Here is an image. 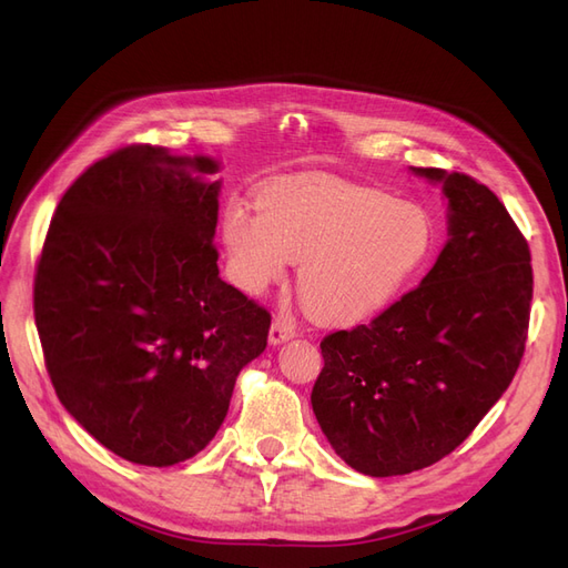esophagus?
Listing matches in <instances>:
<instances>
[{
  "instance_id": "esophagus-1",
  "label": "esophagus",
  "mask_w": 568,
  "mask_h": 568,
  "mask_svg": "<svg viewBox=\"0 0 568 568\" xmlns=\"http://www.w3.org/2000/svg\"><path fill=\"white\" fill-rule=\"evenodd\" d=\"M294 336H296V326L291 324V322H286V320H274L272 322V326H270V343H274V346H277V343L288 341V338H294Z\"/></svg>"
}]
</instances>
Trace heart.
<instances>
[{"instance_id": "obj_1", "label": "heart", "mask_w": 568, "mask_h": 568, "mask_svg": "<svg viewBox=\"0 0 568 568\" xmlns=\"http://www.w3.org/2000/svg\"><path fill=\"white\" fill-rule=\"evenodd\" d=\"M222 232L239 286L263 294L298 261L303 298L336 324L382 313L434 248V222L422 205L329 178L272 186L261 209L232 203Z\"/></svg>"}]
</instances>
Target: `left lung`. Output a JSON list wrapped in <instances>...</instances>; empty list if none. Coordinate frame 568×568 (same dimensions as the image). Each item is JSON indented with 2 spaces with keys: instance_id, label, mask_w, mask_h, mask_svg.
<instances>
[{
  "instance_id": "obj_1",
  "label": "left lung",
  "mask_w": 568,
  "mask_h": 568,
  "mask_svg": "<svg viewBox=\"0 0 568 568\" xmlns=\"http://www.w3.org/2000/svg\"><path fill=\"white\" fill-rule=\"evenodd\" d=\"M450 201V242L419 286L369 324L326 334L313 412L341 459L367 476L432 467L469 438L526 351V236L486 184L415 168Z\"/></svg>"
}]
</instances>
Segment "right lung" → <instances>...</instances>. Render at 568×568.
Returning <instances> with one entry per match:
<instances>
[{
    "mask_svg": "<svg viewBox=\"0 0 568 568\" xmlns=\"http://www.w3.org/2000/svg\"><path fill=\"white\" fill-rule=\"evenodd\" d=\"M215 170L120 146L65 189L38 257L32 307L59 400L146 467L201 453L267 346V307L220 280V182L201 180Z\"/></svg>",
    "mask_w": 568,
    "mask_h": 568,
    "instance_id": "right-lung-1",
    "label": "right lung"
}]
</instances>
